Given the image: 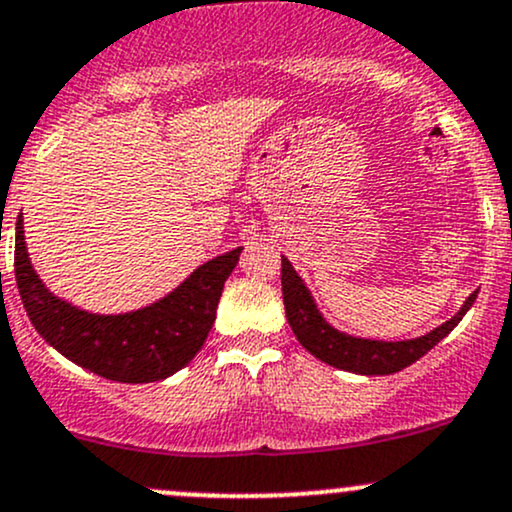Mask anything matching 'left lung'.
<instances>
[{
	"label": "left lung",
	"instance_id": "left-lung-1",
	"mask_svg": "<svg viewBox=\"0 0 512 512\" xmlns=\"http://www.w3.org/2000/svg\"><path fill=\"white\" fill-rule=\"evenodd\" d=\"M282 294H284L286 320H289L296 340H299L313 357H318L320 362L330 364V367L345 369V372L384 376V374L401 372V369H406L408 364H413L415 359L428 355L437 342L447 338V335L457 328V323L464 318V313L469 311L479 291H474V294L466 299L462 311H459L454 318H449L447 323H442L440 328H435L432 333L423 335V338L403 340V342L352 338V335L340 333V330H335L333 325L325 323L323 316L318 313L316 303L311 299V294H308V289L303 286L301 277L294 272L291 262L284 260V257H282Z\"/></svg>",
	"mask_w": 512,
	"mask_h": 512
}]
</instances>
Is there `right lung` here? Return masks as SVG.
I'll use <instances>...</instances> for the list:
<instances>
[{"label":"right lung","mask_w":512,"mask_h":512,"mask_svg":"<svg viewBox=\"0 0 512 512\" xmlns=\"http://www.w3.org/2000/svg\"><path fill=\"white\" fill-rule=\"evenodd\" d=\"M240 250L243 247H235L201 265L187 282L153 306L123 316H94L60 301L36 277L19 216L14 272L28 318L60 355L104 379L148 384L187 367L204 347L223 284L238 265Z\"/></svg>","instance_id":"1"}]
</instances>
